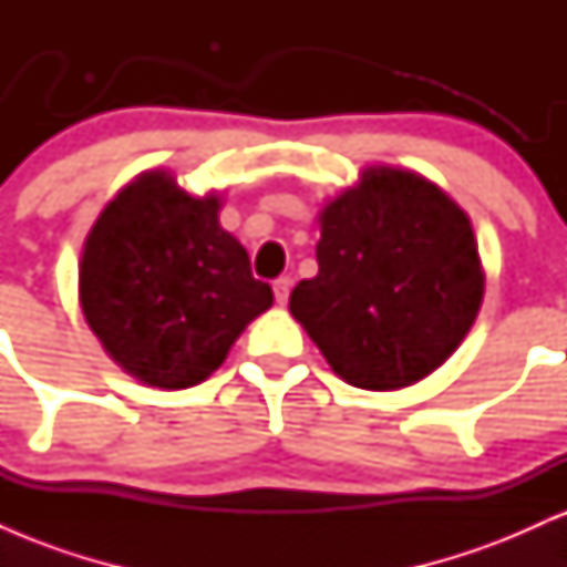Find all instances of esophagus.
<instances>
[{
	"label": "esophagus",
	"instance_id": "esophagus-1",
	"mask_svg": "<svg viewBox=\"0 0 567 567\" xmlns=\"http://www.w3.org/2000/svg\"><path fill=\"white\" fill-rule=\"evenodd\" d=\"M290 285H292V279H290V277H277V279H275V285H271V288H275V298H277V303H288Z\"/></svg>",
	"mask_w": 567,
	"mask_h": 567
}]
</instances>
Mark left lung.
Masks as SVG:
<instances>
[{
  "label": "left lung",
  "instance_id": "obj_1",
  "mask_svg": "<svg viewBox=\"0 0 567 567\" xmlns=\"http://www.w3.org/2000/svg\"><path fill=\"white\" fill-rule=\"evenodd\" d=\"M317 277L290 315L351 386L389 392L437 370L470 333L485 277L466 213L421 175L362 173L320 216Z\"/></svg>",
  "mask_w": 567,
  "mask_h": 567
}]
</instances>
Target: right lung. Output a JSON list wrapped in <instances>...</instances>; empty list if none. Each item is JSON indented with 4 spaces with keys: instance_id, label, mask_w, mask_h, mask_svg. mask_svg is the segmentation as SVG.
<instances>
[{
    "instance_id": "add662e5",
    "label": "right lung",
    "mask_w": 567,
    "mask_h": 567,
    "mask_svg": "<svg viewBox=\"0 0 567 567\" xmlns=\"http://www.w3.org/2000/svg\"><path fill=\"white\" fill-rule=\"evenodd\" d=\"M218 207L216 197H188L167 173H146L109 202L84 243V320L148 386L205 381L275 301L245 247L220 229Z\"/></svg>"
}]
</instances>
